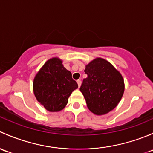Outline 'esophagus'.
I'll return each instance as SVG.
<instances>
[{"mask_svg": "<svg viewBox=\"0 0 153 153\" xmlns=\"http://www.w3.org/2000/svg\"><path fill=\"white\" fill-rule=\"evenodd\" d=\"M81 83H82L81 80H80V79L77 80V84H78V86H79V88L80 86H81Z\"/></svg>", "mask_w": 153, "mask_h": 153, "instance_id": "esophagus-1", "label": "esophagus"}]
</instances>
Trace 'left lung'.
<instances>
[{
	"label": "left lung",
	"mask_w": 153,
	"mask_h": 153,
	"mask_svg": "<svg viewBox=\"0 0 153 153\" xmlns=\"http://www.w3.org/2000/svg\"><path fill=\"white\" fill-rule=\"evenodd\" d=\"M84 79L79 90L88 108L97 116L113 111L124 92V82L120 72L110 62L101 57L93 59L85 65Z\"/></svg>",
	"instance_id": "1"
}]
</instances>
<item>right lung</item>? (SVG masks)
I'll return each instance as SVG.
<instances>
[{
    "label": "right lung",
    "instance_id": "right-lung-1",
    "mask_svg": "<svg viewBox=\"0 0 153 153\" xmlns=\"http://www.w3.org/2000/svg\"><path fill=\"white\" fill-rule=\"evenodd\" d=\"M77 88L71 73L64 67L59 57L47 60L33 81V91L37 102L50 112L64 109L69 97Z\"/></svg>",
    "mask_w": 153,
    "mask_h": 153
}]
</instances>
